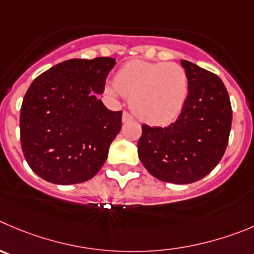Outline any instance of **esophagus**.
I'll return each mask as SVG.
<instances>
[{
  "label": "esophagus",
  "instance_id": "obj_1",
  "mask_svg": "<svg viewBox=\"0 0 254 254\" xmlns=\"http://www.w3.org/2000/svg\"><path fill=\"white\" fill-rule=\"evenodd\" d=\"M133 120V117H132L131 115H129L128 112H123L122 113V122H129V121Z\"/></svg>",
  "mask_w": 254,
  "mask_h": 254
}]
</instances>
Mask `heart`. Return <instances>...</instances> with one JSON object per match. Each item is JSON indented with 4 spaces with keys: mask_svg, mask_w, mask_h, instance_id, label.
<instances>
[{
    "mask_svg": "<svg viewBox=\"0 0 254 254\" xmlns=\"http://www.w3.org/2000/svg\"><path fill=\"white\" fill-rule=\"evenodd\" d=\"M106 93L129 98L134 115L151 125H167L177 118L188 95V77L177 64L133 60L123 64L115 83L106 84Z\"/></svg>",
    "mask_w": 254,
    "mask_h": 254,
    "instance_id": "heart-1",
    "label": "heart"
}]
</instances>
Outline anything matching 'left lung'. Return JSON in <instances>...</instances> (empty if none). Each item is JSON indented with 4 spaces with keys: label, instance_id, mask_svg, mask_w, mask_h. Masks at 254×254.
Instances as JSON below:
<instances>
[{
    "label": "left lung",
    "instance_id": "1",
    "mask_svg": "<svg viewBox=\"0 0 254 254\" xmlns=\"http://www.w3.org/2000/svg\"><path fill=\"white\" fill-rule=\"evenodd\" d=\"M181 64L188 77V95L180 117L165 128L142 126L137 148L153 177L187 185L208 175L223 157L232 107L218 76L186 60Z\"/></svg>",
    "mask_w": 254,
    "mask_h": 254
}]
</instances>
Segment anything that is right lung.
<instances>
[{"label": "right lung", "instance_id": "add662e5", "mask_svg": "<svg viewBox=\"0 0 254 254\" xmlns=\"http://www.w3.org/2000/svg\"><path fill=\"white\" fill-rule=\"evenodd\" d=\"M116 60L73 59L51 67L31 83L20 115L21 146L31 170L55 185H76L97 175L122 127L105 91Z\"/></svg>", "mask_w": 254, "mask_h": 254}]
</instances>
